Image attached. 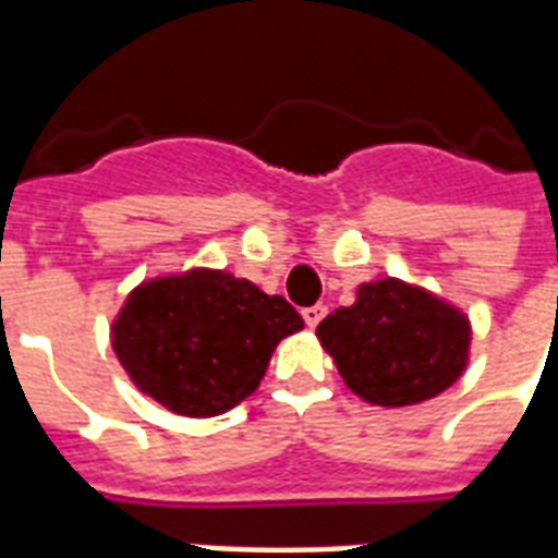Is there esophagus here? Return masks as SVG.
Segmentation results:
<instances>
[{
	"instance_id": "esophagus-1",
	"label": "esophagus",
	"mask_w": 558,
	"mask_h": 558,
	"mask_svg": "<svg viewBox=\"0 0 558 558\" xmlns=\"http://www.w3.org/2000/svg\"><path fill=\"white\" fill-rule=\"evenodd\" d=\"M326 314H328L326 304H314V307H304V311H302L304 323H307L311 328L319 326V323H323V316H326Z\"/></svg>"
}]
</instances>
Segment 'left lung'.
Listing matches in <instances>:
<instances>
[{
    "label": "left lung",
    "instance_id": "1",
    "mask_svg": "<svg viewBox=\"0 0 558 558\" xmlns=\"http://www.w3.org/2000/svg\"><path fill=\"white\" fill-rule=\"evenodd\" d=\"M343 383L374 407H415L442 395L466 371L469 316L433 292L383 278L359 287L350 307L316 326Z\"/></svg>",
    "mask_w": 558,
    "mask_h": 558
}]
</instances>
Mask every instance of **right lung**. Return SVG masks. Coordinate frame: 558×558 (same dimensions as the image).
I'll return each mask as SVG.
<instances>
[{"mask_svg": "<svg viewBox=\"0 0 558 558\" xmlns=\"http://www.w3.org/2000/svg\"><path fill=\"white\" fill-rule=\"evenodd\" d=\"M283 295L218 268L143 280L113 323V350L134 386L175 415L211 418L266 376L280 340L302 331Z\"/></svg>", "mask_w": 558, "mask_h": 558, "instance_id": "obj_1", "label": "right lung"}]
</instances>
